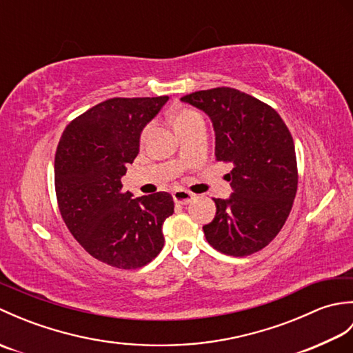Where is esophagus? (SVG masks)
Segmentation results:
<instances>
[{
	"label": "esophagus",
	"mask_w": 353,
	"mask_h": 353,
	"mask_svg": "<svg viewBox=\"0 0 353 353\" xmlns=\"http://www.w3.org/2000/svg\"><path fill=\"white\" fill-rule=\"evenodd\" d=\"M172 199H174L176 203L179 205H188L190 201L194 199V194L186 191V190H176L172 192Z\"/></svg>",
	"instance_id": "obj_1"
}]
</instances>
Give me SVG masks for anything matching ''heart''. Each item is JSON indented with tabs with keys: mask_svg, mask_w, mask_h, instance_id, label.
<instances>
[{
	"mask_svg": "<svg viewBox=\"0 0 353 353\" xmlns=\"http://www.w3.org/2000/svg\"><path fill=\"white\" fill-rule=\"evenodd\" d=\"M201 119H203V117H201L200 112L191 108H179L174 114H172V123H174L176 130L196 121H201Z\"/></svg>",
	"mask_w": 353,
	"mask_h": 353,
	"instance_id": "obj_1",
	"label": "heart"
}]
</instances>
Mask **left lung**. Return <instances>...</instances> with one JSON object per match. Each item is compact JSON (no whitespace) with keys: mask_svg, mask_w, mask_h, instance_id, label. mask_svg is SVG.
<instances>
[{"mask_svg":"<svg viewBox=\"0 0 353 353\" xmlns=\"http://www.w3.org/2000/svg\"><path fill=\"white\" fill-rule=\"evenodd\" d=\"M203 110L215 130V157L234 163L226 174L232 196L214 199L215 219L203 226L208 243L229 256H249L279 234L297 192L292 137L277 112L234 88L182 97Z\"/></svg>","mask_w":353,"mask_h":353,"instance_id":"8db88e82","label":"left lung"}]
</instances>
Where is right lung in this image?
<instances>
[{
  "label": "right lung",
  "instance_id": "1",
  "mask_svg": "<svg viewBox=\"0 0 353 353\" xmlns=\"http://www.w3.org/2000/svg\"><path fill=\"white\" fill-rule=\"evenodd\" d=\"M167 101V95L109 99L74 118L59 141V211L79 244L110 267H144L163 247V221L174 212L171 194L132 199L121 177L139 153L142 129Z\"/></svg>",
  "mask_w": 353,
  "mask_h": 353
}]
</instances>
